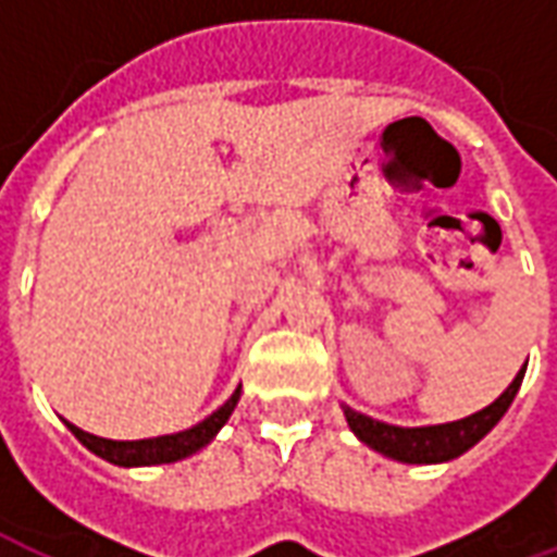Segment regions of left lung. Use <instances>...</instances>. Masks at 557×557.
Here are the masks:
<instances>
[{"label":"left lung","mask_w":557,"mask_h":557,"mask_svg":"<svg viewBox=\"0 0 557 557\" xmlns=\"http://www.w3.org/2000/svg\"><path fill=\"white\" fill-rule=\"evenodd\" d=\"M528 367V363H525ZM525 367L516 373V379L507 385L502 397L490 403L486 409L474 411L462 420H450V423H432V426H394L385 420H375L370 414L343 406L349 430L361 438L367 447H373L387 459L397 462H409V466H435V462H450L456 456L471 450L474 444L492 432V426L504 418V411L510 409V403L519 394Z\"/></svg>","instance_id":"left-lung-1"}]
</instances>
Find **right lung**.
<instances>
[{"label": "right lung", "instance_id": "obj_1", "mask_svg": "<svg viewBox=\"0 0 557 557\" xmlns=\"http://www.w3.org/2000/svg\"><path fill=\"white\" fill-rule=\"evenodd\" d=\"M242 399V385L235 387L232 394L218 411H211L206 420H199L196 426L182 432H172V435H158V438H137V442H113V438H101V435H91V432L79 430L74 423L65 426L79 442L89 447L91 454L101 456L107 462L122 468H137V466H163V462H178L184 456H194L196 450H202L206 444L214 442V435L223 430V423L230 420V414Z\"/></svg>", "mask_w": 557, "mask_h": 557}]
</instances>
